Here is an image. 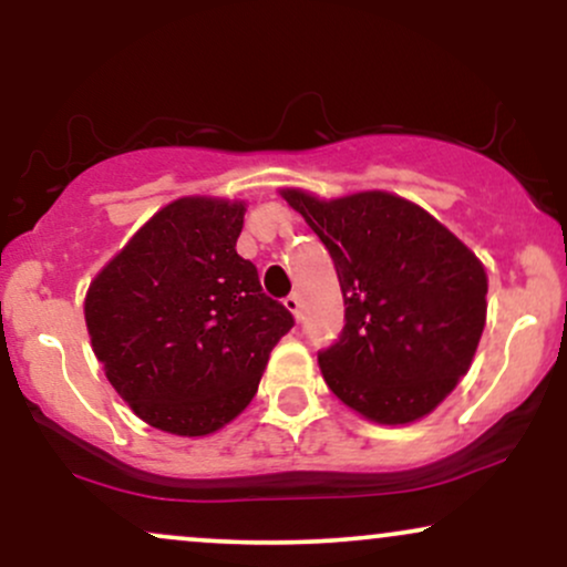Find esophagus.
Here are the masks:
<instances>
[{"mask_svg": "<svg viewBox=\"0 0 567 567\" xmlns=\"http://www.w3.org/2000/svg\"><path fill=\"white\" fill-rule=\"evenodd\" d=\"M285 309L298 320V317H301V296H298V292H290V296L285 298Z\"/></svg>", "mask_w": 567, "mask_h": 567, "instance_id": "34e87169", "label": "esophagus"}]
</instances>
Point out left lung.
I'll use <instances>...</instances> for the list:
<instances>
[{
  "instance_id": "obj_1",
  "label": "left lung",
  "mask_w": 567,
  "mask_h": 567,
  "mask_svg": "<svg viewBox=\"0 0 567 567\" xmlns=\"http://www.w3.org/2000/svg\"><path fill=\"white\" fill-rule=\"evenodd\" d=\"M328 247L347 324L320 351L338 400L375 424H413L470 370L487 311L480 258L424 207L389 192L320 199L282 188Z\"/></svg>"
}]
</instances>
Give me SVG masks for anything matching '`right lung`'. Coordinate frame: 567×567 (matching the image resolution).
Returning <instances> with one entry per match:
<instances>
[{
    "label": "right lung",
    "instance_id": "right-lung-1",
    "mask_svg": "<svg viewBox=\"0 0 567 567\" xmlns=\"http://www.w3.org/2000/svg\"><path fill=\"white\" fill-rule=\"evenodd\" d=\"M245 202L181 197L154 213L84 296L90 343L148 426L205 437L258 392L292 315L237 252Z\"/></svg>",
    "mask_w": 567,
    "mask_h": 567
}]
</instances>
